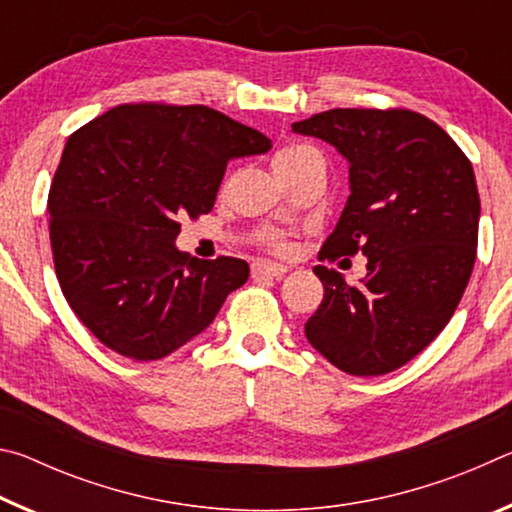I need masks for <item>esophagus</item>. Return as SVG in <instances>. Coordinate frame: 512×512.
Returning <instances> with one entry per match:
<instances>
[{
    "label": "esophagus",
    "instance_id": "obj_1",
    "mask_svg": "<svg viewBox=\"0 0 512 512\" xmlns=\"http://www.w3.org/2000/svg\"><path fill=\"white\" fill-rule=\"evenodd\" d=\"M287 271H289V268L282 266V264H268V262L253 264V277H255V280H259V277H282Z\"/></svg>",
    "mask_w": 512,
    "mask_h": 512
}]
</instances>
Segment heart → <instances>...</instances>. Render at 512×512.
I'll use <instances>...</instances> for the list:
<instances>
[{"label":"heart","instance_id":"heart-1","mask_svg":"<svg viewBox=\"0 0 512 512\" xmlns=\"http://www.w3.org/2000/svg\"><path fill=\"white\" fill-rule=\"evenodd\" d=\"M311 151H314V149H311V146H307V144H291V146H284V149H280V151L275 153L273 167H275V169H277V167H287V164L296 162L298 158H302V155H307V153H311ZM266 246L271 248V250H277V253L287 248V246H284V241H280V239H268Z\"/></svg>","mask_w":512,"mask_h":512}]
</instances>
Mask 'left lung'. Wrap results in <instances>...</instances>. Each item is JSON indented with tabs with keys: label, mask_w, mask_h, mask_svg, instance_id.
<instances>
[{
	"label": "left lung",
	"mask_w": 512,
	"mask_h": 512,
	"mask_svg": "<svg viewBox=\"0 0 512 512\" xmlns=\"http://www.w3.org/2000/svg\"><path fill=\"white\" fill-rule=\"evenodd\" d=\"M293 131L350 162L352 194L320 259L368 257L359 284L314 266L325 296L305 334L348 375H386L443 332L470 282L481 214L472 162L436 121L406 108H334Z\"/></svg>",
	"instance_id": "8db88e82"
}]
</instances>
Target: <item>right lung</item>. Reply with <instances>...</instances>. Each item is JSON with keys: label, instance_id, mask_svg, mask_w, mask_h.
Returning a JSON list of instances; mask_svg holds the SVG:
<instances>
[{"label": "right lung", "instance_id": "right-lung-1", "mask_svg": "<svg viewBox=\"0 0 512 512\" xmlns=\"http://www.w3.org/2000/svg\"><path fill=\"white\" fill-rule=\"evenodd\" d=\"M271 140L207 106L121 103L69 135L47 198L63 296L121 357L155 361L212 323L244 259H192L173 239L212 212L230 158Z\"/></svg>", "mask_w": 512, "mask_h": 512}]
</instances>
